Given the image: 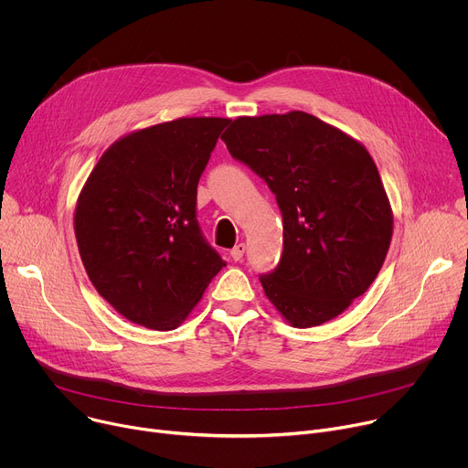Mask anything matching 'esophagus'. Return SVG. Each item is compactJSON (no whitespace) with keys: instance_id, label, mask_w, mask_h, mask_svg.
Instances as JSON below:
<instances>
[{"instance_id":"1","label":"esophagus","mask_w":468,"mask_h":468,"mask_svg":"<svg viewBox=\"0 0 468 468\" xmlns=\"http://www.w3.org/2000/svg\"><path fill=\"white\" fill-rule=\"evenodd\" d=\"M244 251H246V244L244 242H239L235 244V248L229 251V255L233 257V261H240L244 257Z\"/></svg>"}]
</instances>
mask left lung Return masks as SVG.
Returning a JSON list of instances; mask_svg holds the SVG:
<instances>
[{
  "instance_id": "left-lung-1",
  "label": "left lung",
  "mask_w": 468,
  "mask_h": 468,
  "mask_svg": "<svg viewBox=\"0 0 468 468\" xmlns=\"http://www.w3.org/2000/svg\"><path fill=\"white\" fill-rule=\"evenodd\" d=\"M233 159L276 194L283 253L259 282L294 325L341 314L376 280L392 237V213L363 144L313 114L240 116L222 135Z\"/></svg>"
}]
</instances>
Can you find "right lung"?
Here are the masks:
<instances>
[{"instance_id": "1", "label": "right lung", "mask_w": 468, "mask_h": 468, "mask_svg": "<svg viewBox=\"0 0 468 468\" xmlns=\"http://www.w3.org/2000/svg\"><path fill=\"white\" fill-rule=\"evenodd\" d=\"M228 118H177L116 141L89 176L76 239L96 291L127 320L177 327L226 262L196 194Z\"/></svg>"}]
</instances>
